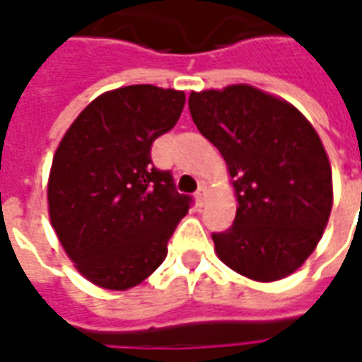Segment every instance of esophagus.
<instances>
[{
    "label": "esophagus",
    "instance_id": "34e87169",
    "mask_svg": "<svg viewBox=\"0 0 362 362\" xmlns=\"http://www.w3.org/2000/svg\"><path fill=\"white\" fill-rule=\"evenodd\" d=\"M194 196H196V204L202 207V205L205 204V197H207V188H205V184H202V186L197 188V192Z\"/></svg>",
    "mask_w": 362,
    "mask_h": 362
}]
</instances>
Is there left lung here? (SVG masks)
I'll list each match as a JSON object with an SVG mask.
<instances>
[{
	"label": "left lung",
	"mask_w": 362,
	"mask_h": 362,
	"mask_svg": "<svg viewBox=\"0 0 362 362\" xmlns=\"http://www.w3.org/2000/svg\"><path fill=\"white\" fill-rule=\"evenodd\" d=\"M188 104L238 202L235 225L213 235L217 256L252 281L285 279L316 250L334 205L320 135L285 98L244 83L192 90Z\"/></svg>",
	"instance_id": "obj_1"
}]
</instances>
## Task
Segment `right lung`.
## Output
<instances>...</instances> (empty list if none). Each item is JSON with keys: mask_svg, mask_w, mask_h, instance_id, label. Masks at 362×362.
I'll return each instance as SVG.
<instances>
[{"mask_svg": "<svg viewBox=\"0 0 362 362\" xmlns=\"http://www.w3.org/2000/svg\"><path fill=\"white\" fill-rule=\"evenodd\" d=\"M184 90L127 85L98 95L52 158L48 215L67 258L93 285L127 291L166 258L189 197L157 170L151 145L184 110Z\"/></svg>", "mask_w": 362, "mask_h": 362, "instance_id": "1", "label": "right lung"}]
</instances>
